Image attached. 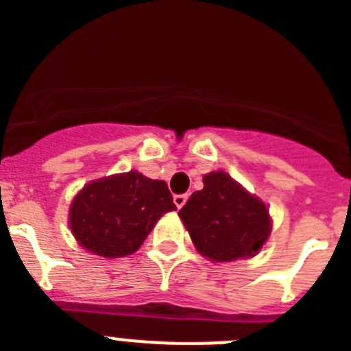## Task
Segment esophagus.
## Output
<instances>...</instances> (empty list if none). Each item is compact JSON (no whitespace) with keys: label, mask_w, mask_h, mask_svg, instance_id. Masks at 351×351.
<instances>
[{"label":"esophagus","mask_w":351,"mask_h":351,"mask_svg":"<svg viewBox=\"0 0 351 351\" xmlns=\"http://www.w3.org/2000/svg\"><path fill=\"white\" fill-rule=\"evenodd\" d=\"M186 200H188V195H186V193H182V195H173V204L178 206V209H181V207L184 206Z\"/></svg>","instance_id":"esophagus-1"}]
</instances>
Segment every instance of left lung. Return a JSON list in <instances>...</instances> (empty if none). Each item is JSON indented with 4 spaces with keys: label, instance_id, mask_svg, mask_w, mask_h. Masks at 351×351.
Instances as JSON below:
<instances>
[{
    "label": "left lung",
    "instance_id": "1",
    "mask_svg": "<svg viewBox=\"0 0 351 351\" xmlns=\"http://www.w3.org/2000/svg\"><path fill=\"white\" fill-rule=\"evenodd\" d=\"M198 253L213 262L250 258L262 250L271 234L269 209L225 172L204 176L179 210Z\"/></svg>",
    "mask_w": 351,
    "mask_h": 351
}]
</instances>
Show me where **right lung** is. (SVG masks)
Here are the masks:
<instances>
[{
    "label": "right lung",
    "instance_id": "1",
    "mask_svg": "<svg viewBox=\"0 0 351 351\" xmlns=\"http://www.w3.org/2000/svg\"><path fill=\"white\" fill-rule=\"evenodd\" d=\"M176 210L165 181L126 172L86 184L70 207V228L82 247L105 256L132 255L158 219Z\"/></svg>",
    "mask_w": 351,
    "mask_h": 351
}]
</instances>
